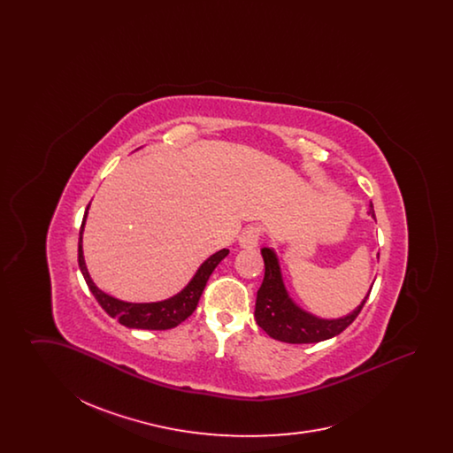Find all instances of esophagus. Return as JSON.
<instances>
[{"label": "esophagus", "instance_id": "esophagus-1", "mask_svg": "<svg viewBox=\"0 0 453 453\" xmlns=\"http://www.w3.org/2000/svg\"><path fill=\"white\" fill-rule=\"evenodd\" d=\"M261 234H263L261 227H258V226H250V227H246V229L241 233L239 244H241L242 248H257L259 244Z\"/></svg>", "mask_w": 453, "mask_h": 453}]
</instances>
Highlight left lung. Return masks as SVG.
I'll list each match as a JSON object with an SVG mask.
<instances>
[{"label": "left lung", "mask_w": 453, "mask_h": 453, "mask_svg": "<svg viewBox=\"0 0 453 453\" xmlns=\"http://www.w3.org/2000/svg\"><path fill=\"white\" fill-rule=\"evenodd\" d=\"M370 212L375 217L373 209H370ZM261 255L265 261V279L257 296L255 318L259 327L273 340L292 343V345L319 343L324 340H329L343 333L346 327L358 318L360 311L364 309L366 299L370 296L368 292L364 302L346 318L319 319L309 312H303L290 301L281 280L280 265H279L277 255L268 248H263Z\"/></svg>", "instance_id": "8db88e82"}]
</instances>
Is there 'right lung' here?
<instances>
[{"mask_svg":"<svg viewBox=\"0 0 453 453\" xmlns=\"http://www.w3.org/2000/svg\"><path fill=\"white\" fill-rule=\"evenodd\" d=\"M89 207V203H88ZM85 211V217L80 229V241H78V263L80 270L87 280L88 288L95 296L98 303L105 309L108 316L115 318L117 321L127 327L134 329H172L174 326L183 323L187 318H190L196 309V303L200 301V296L207 285L209 277L216 270L217 265L227 257L229 250H220L211 258L205 259L198 272L195 273L192 281L172 299L163 302H151V303H130V302L119 301L102 292L93 280L89 279L85 258H83V246H81V234L85 227V220L88 214Z\"/></svg>","mask_w":453,"mask_h":453,"instance_id":"add662e5","label":"right lung"}]
</instances>
